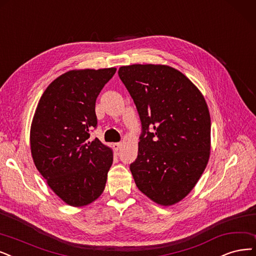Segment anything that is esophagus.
<instances>
[{
  "instance_id": "1",
  "label": "esophagus",
  "mask_w": 256,
  "mask_h": 256,
  "mask_svg": "<svg viewBox=\"0 0 256 256\" xmlns=\"http://www.w3.org/2000/svg\"><path fill=\"white\" fill-rule=\"evenodd\" d=\"M114 148L118 151V150H120V149L122 148V144H120V142H114Z\"/></svg>"
}]
</instances>
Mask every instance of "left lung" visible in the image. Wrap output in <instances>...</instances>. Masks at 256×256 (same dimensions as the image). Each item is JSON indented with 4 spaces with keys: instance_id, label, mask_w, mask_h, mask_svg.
I'll use <instances>...</instances> for the list:
<instances>
[{
    "instance_id": "obj_1",
    "label": "left lung",
    "mask_w": 256,
    "mask_h": 256,
    "mask_svg": "<svg viewBox=\"0 0 256 256\" xmlns=\"http://www.w3.org/2000/svg\"><path fill=\"white\" fill-rule=\"evenodd\" d=\"M118 76L142 127L138 158L130 165L136 187L158 205H174L196 185L210 158L211 120L205 98L168 65L122 66Z\"/></svg>"
}]
</instances>
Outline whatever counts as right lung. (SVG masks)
Listing matches in <instances>:
<instances>
[{
    "instance_id": "obj_1",
    "label": "right lung",
    "mask_w": 256,
    "mask_h": 256,
    "mask_svg": "<svg viewBox=\"0 0 256 256\" xmlns=\"http://www.w3.org/2000/svg\"><path fill=\"white\" fill-rule=\"evenodd\" d=\"M116 68L69 70L40 96L30 127L34 165L67 205H89L103 193L114 151L89 131L96 127V102Z\"/></svg>"
}]
</instances>
